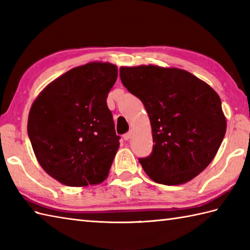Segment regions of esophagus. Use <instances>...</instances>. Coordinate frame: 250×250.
I'll list each match as a JSON object with an SVG mask.
<instances>
[{"label": "esophagus", "instance_id": "esophagus-1", "mask_svg": "<svg viewBox=\"0 0 250 250\" xmlns=\"http://www.w3.org/2000/svg\"><path fill=\"white\" fill-rule=\"evenodd\" d=\"M131 136H132V131L128 132V133H125V134L124 135V140H125V141H128V140L131 139Z\"/></svg>", "mask_w": 250, "mask_h": 250}]
</instances>
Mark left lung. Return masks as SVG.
Returning <instances> with one entry per match:
<instances>
[{
    "instance_id": "8db88e82",
    "label": "left lung",
    "mask_w": 250,
    "mask_h": 250,
    "mask_svg": "<svg viewBox=\"0 0 250 250\" xmlns=\"http://www.w3.org/2000/svg\"><path fill=\"white\" fill-rule=\"evenodd\" d=\"M120 79L149 117L155 145L140 163L153 182L182 185L203 172L224 140L227 120L209 84L177 67L122 66Z\"/></svg>"
}]
</instances>
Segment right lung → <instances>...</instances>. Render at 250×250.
I'll return each mask as SVG.
<instances>
[{
  "mask_svg": "<svg viewBox=\"0 0 250 250\" xmlns=\"http://www.w3.org/2000/svg\"><path fill=\"white\" fill-rule=\"evenodd\" d=\"M118 70L108 62L74 67L31 106L28 134L40 166L70 187L101 184L119 147L106 99Z\"/></svg>",
  "mask_w": 250,
  "mask_h": 250,
  "instance_id": "add662e5",
  "label": "right lung"
}]
</instances>
